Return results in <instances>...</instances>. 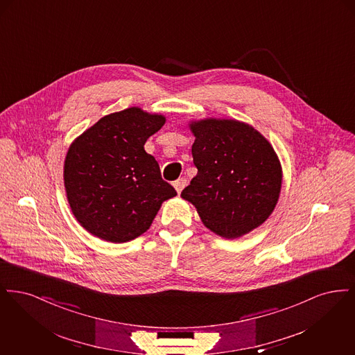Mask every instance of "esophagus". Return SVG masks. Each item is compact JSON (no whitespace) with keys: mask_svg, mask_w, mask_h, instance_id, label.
Returning <instances> with one entry per match:
<instances>
[{"mask_svg":"<svg viewBox=\"0 0 355 355\" xmlns=\"http://www.w3.org/2000/svg\"><path fill=\"white\" fill-rule=\"evenodd\" d=\"M174 189L177 190V193H181L182 190H184V187L186 186V180L185 178H178L177 181H174Z\"/></svg>","mask_w":355,"mask_h":355,"instance_id":"esophagus-1","label":"esophagus"}]
</instances>
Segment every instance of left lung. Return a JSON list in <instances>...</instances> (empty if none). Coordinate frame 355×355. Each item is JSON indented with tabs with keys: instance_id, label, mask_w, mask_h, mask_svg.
<instances>
[{
	"instance_id": "left-lung-1",
	"label": "left lung",
	"mask_w": 355,
	"mask_h": 355,
	"mask_svg": "<svg viewBox=\"0 0 355 355\" xmlns=\"http://www.w3.org/2000/svg\"><path fill=\"white\" fill-rule=\"evenodd\" d=\"M197 175L181 193L203 225L234 239L269 218L278 202L282 168L270 142L253 126L236 119H206L190 123Z\"/></svg>"
}]
</instances>
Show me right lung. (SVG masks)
Returning <instances> with one entry per match:
<instances>
[{
  "mask_svg": "<svg viewBox=\"0 0 355 355\" xmlns=\"http://www.w3.org/2000/svg\"><path fill=\"white\" fill-rule=\"evenodd\" d=\"M166 119L139 107L102 117L74 139L64 182L74 217L90 234L122 243L144 234L164 201L177 196L144 145Z\"/></svg>",
  "mask_w": 355,
  "mask_h": 355,
  "instance_id": "right-lung-1",
  "label": "right lung"
}]
</instances>
